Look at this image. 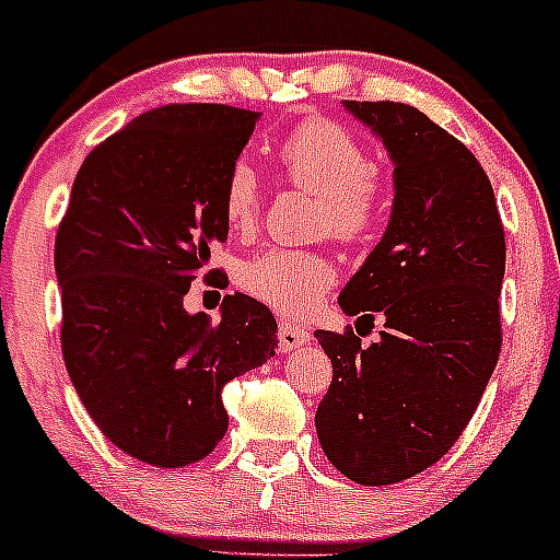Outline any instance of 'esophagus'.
Instances as JSON below:
<instances>
[{
	"mask_svg": "<svg viewBox=\"0 0 560 560\" xmlns=\"http://www.w3.org/2000/svg\"><path fill=\"white\" fill-rule=\"evenodd\" d=\"M278 339H280L282 353H291V350L302 348V345L310 342V331L307 328L296 326V323H280Z\"/></svg>",
	"mask_w": 560,
	"mask_h": 560,
	"instance_id": "34e87169",
	"label": "esophagus"
}]
</instances>
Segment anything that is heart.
<instances>
[{
    "label": "heart",
    "instance_id": "heart-1",
    "mask_svg": "<svg viewBox=\"0 0 560 560\" xmlns=\"http://www.w3.org/2000/svg\"><path fill=\"white\" fill-rule=\"evenodd\" d=\"M288 183L318 196V232L337 242H361L377 226L385 207V188L372 166L364 142L328 118H307L293 126L275 148ZM223 218L237 234H250L261 218V183L245 161L226 172L221 196ZM337 280L331 258L318 250L272 247L247 258L237 282L247 296L291 318L310 315Z\"/></svg>",
    "mask_w": 560,
    "mask_h": 560
}]
</instances>
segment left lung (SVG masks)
<instances>
[{
  "instance_id": "8db88e82",
  "label": "left lung",
  "mask_w": 560,
  "mask_h": 560,
  "mask_svg": "<svg viewBox=\"0 0 560 560\" xmlns=\"http://www.w3.org/2000/svg\"><path fill=\"white\" fill-rule=\"evenodd\" d=\"M394 159L385 237L339 296L360 320L383 314L369 349L353 328L315 331L334 377L315 412L326 458L361 486L429 469L464 434L501 353L506 242L475 153L401 102H345Z\"/></svg>"
}]
</instances>
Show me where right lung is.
I'll return each mask as SVG.
<instances>
[{
  "label": "right lung",
  "instance_id": "right-lung-1",
  "mask_svg": "<svg viewBox=\"0 0 560 560\" xmlns=\"http://www.w3.org/2000/svg\"><path fill=\"white\" fill-rule=\"evenodd\" d=\"M258 113L166 105L85 155L56 232L61 353L102 434L145 464L177 469L229 429L223 388L278 348L269 307L229 293L221 320L183 296L223 242V180Z\"/></svg>",
  "mask_w": 560,
  "mask_h": 560
}]
</instances>
